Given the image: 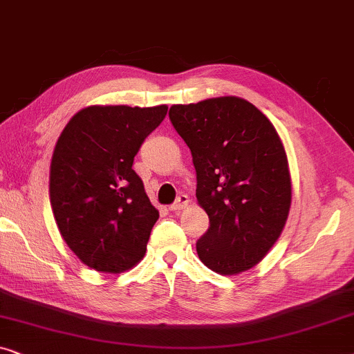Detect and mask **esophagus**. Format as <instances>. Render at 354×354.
Here are the masks:
<instances>
[{
  "mask_svg": "<svg viewBox=\"0 0 354 354\" xmlns=\"http://www.w3.org/2000/svg\"><path fill=\"white\" fill-rule=\"evenodd\" d=\"M188 203H190V198H188L187 195H180L174 205L169 206V211H180V209H183V207H187Z\"/></svg>",
  "mask_w": 354,
  "mask_h": 354,
  "instance_id": "esophagus-1",
  "label": "esophagus"
}]
</instances>
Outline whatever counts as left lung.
I'll return each instance as SVG.
<instances>
[{"instance_id":"1","label":"left lung","mask_w":354,"mask_h":354,"mask_svg":"<svg viewBox=\"0 0 354 354\" xmlns=\"http://www.w3.org/2000/svg\"><path fill=\"white\" fill-rule=\"evenodd\" d=\"M169 118L190 148L196 200L209 217V229L196 241L201 263L222 275L254 268L282 234L292 205L277 130L239 96L174 104Z\"/></svg>"}]
</instances>
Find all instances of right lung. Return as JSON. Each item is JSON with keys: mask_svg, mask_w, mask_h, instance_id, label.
<instances>
[{"mask_svg": "<svg viewBox=\"0 0 354 354\" xmlns=\"http://www.w3.org/2000/svg\"><path fill=\"white\" fill-rule=\"evenodd\" d=\"M166 114V104L88 106L57 138L50 167L53 214L67 246L98 272H124L147 251L159 212L132 164Z\"/></svg>", "mask_w": 354, "mask_h": 354, "instance_id": "add662e5", "label": "right lung"}]
</instances>
